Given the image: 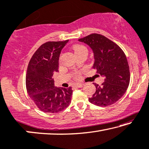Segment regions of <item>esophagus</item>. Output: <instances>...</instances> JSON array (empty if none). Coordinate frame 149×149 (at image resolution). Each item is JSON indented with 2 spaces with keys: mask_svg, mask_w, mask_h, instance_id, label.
I'll return each mask as SVG.
<instances>
[{
  "mask_svg": "<svg viewBox=\"0 0 149 149\" xmlns=\"http://www.w3.org/2000/svg\"><path fill=\"white\" fill-rule=\"evenodd\" d=\"M75 86L77 88H82L84 86V84H75Z\"/></svg>",
  "mask_w": 149,
  "mask_h": 149,
  "instance_id": "34e87169",
  "label": "esophagus"
}]
</instances>
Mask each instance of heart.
<instances>
[{
    "instance_id": "1",
    "label": "heart",
    "mask_w": 149,
    "mask_h": 149,
    "mask_svg": "<svg viewBox=\"0 0 149 149\" xmlns=\"http://www.w3.org/2000/svg\"><path fill=\"white\" fill-rule=\"evenodd\" d=\"M72 48L73 50L74 51L75 54L76 55L80 54L81 53H88V49L86 48V47L84 46V45H81V44H75V45L73 46ZM74 76L75 78H79L80 77V74L79 72H75L74 74Z\"/></svg>"
}]
</instances>
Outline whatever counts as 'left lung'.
<instances>
[{
  "instance_id": "8db88e82",
  "label": "left lung",
  "mask_w": 149,
  "mask_h": 149,
  "mask_svg": "<svg viewBox=\"0 0 149 149\" xmlns=\"http://www.w3.org/2000/svg\"><path fill=\"white\" fill-rule=\"evenodd\" d=\"M78 40L92 49L95 59L93 68L104 77L101 86L94 84L96 92L89 97V102L98 106L116 103L125 94L130 83L125 53L116 43L101 34L92 33Z\"/></svg>"
}]
</instances>
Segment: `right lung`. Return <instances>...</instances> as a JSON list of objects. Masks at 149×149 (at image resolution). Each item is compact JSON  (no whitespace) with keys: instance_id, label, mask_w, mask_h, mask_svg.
<instances>
[{"instance_id":"add662e5","label":"right lung","mask_w":149,"mask_h":149,"mask_svg":"<svg viewBox=\"0 0 149 149\" xmlns=\"http://www.w3.org/2000/svg\"><path fill=\"white\" fill-rule=\"evenodd\" d=\"M68 40L47 41L37 49L29 62L26 74V88L29 96L40 110L56 113L68 108L73 90L57 88L52 78L58 72L61 51Z\"/></svg>"}]
</instances>
